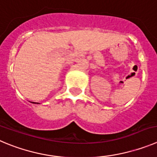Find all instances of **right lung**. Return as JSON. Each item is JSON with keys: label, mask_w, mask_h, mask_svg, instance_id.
Returning <instances> with one entry per match:
<instances>
[{"label": "right lung", "mask_w": 157, "mask_h": 157, "mask_svg": "<svg viewBox=\"0 0 157 157\" xmlns=\"http://www.w3.org/2000/svg\"><path fill=\"white\" fill-rule=\"evenodd\" d=\"M33 104H39V103H35V102H32Z\"/></svg>", "instance_id": "obj_1"}]
</instances>
